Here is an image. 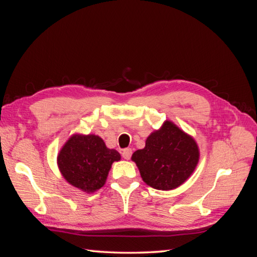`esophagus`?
I'll return each instance as SVG.
<instances>
[{"mask_svg":"<svg viewBox=\"0 0 257 257\" xmlns=\"http://www.w3.org/2000/svg\"><path fill=\"white\" fill-rule=\"evenodd\" d=\"M121 155H122V158H123V159H127V160H129L130 158H132V155H133V150H132V148H125V149H123V150H122V152H121Z\"/></svg>","mask_w":257,"mask_h":257,"instance_id":"obj_1","label":"esophagus"}]
</instances>
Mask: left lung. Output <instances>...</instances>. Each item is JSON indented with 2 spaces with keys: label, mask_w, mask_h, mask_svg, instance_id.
<instances>
[{
  "label": "left lung",
  "mask_w": 257,
  "mask_h": 257,
  "mask_svg": "<svg viewBox=\"0 0 257 257\" xmlns=\"http://www.w3.org/2000/svg\"><path fill=\"white\" fill-rule=\"evenodd\" d=\"M141 178L158 190H172L187 180L199 161L195 141L170 121L152 133L144 149L134 152Z\"/></svg>",
  "instance_id": "left-lung-1"
}]
</instances>
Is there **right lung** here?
<instances>
[{"label": "right lung", "instance_id": "1", "mask_svg": "<svg viewBox=\"0 0 257 257\" xmlns=\"http://www.w3.org/2000/svg\"><path fill=\"white\" fill-rule=\"evenodd\" d=\"M120 160L119 152L108 149L95 135H75L62 148L57 163L63 177L85 192L100 189L113 161Z\"/></svg>", "mask_w": 257, "mask_h": 257}]
</instances>
